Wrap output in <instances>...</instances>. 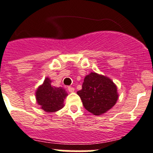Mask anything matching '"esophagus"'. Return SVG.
Wrapping results in <instances>:
<instances>
[{
	"label": "esophagus",
	"mask_w": 153,
	"mask_h": 153,
	"mask_svg": "<svg viewBox=\"0 0 153 153\" xmlns=\"http://www.w3.org/2000/svg\"><path fill=\"white\" fill-rule=\"evenodd\" d=\"M67 90H68V91L70 92V93H73V92H74L75 89H74V87H72V86H68V87H67Z\"/></svg>",
	"instance_id": "esophagus-1"
}]
</instances>
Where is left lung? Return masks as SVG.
Returning a JSON list of instances; mask_svg holds the SVG:
<instances>
[{
  "instance_id": "1",
  "label": "left lung",
  "mask_w": 153,
  "mask_h": 153,
  "mask_svg": "<svg viewBox=\"0 0 153 153\" xmlns=\"http://www.w3.org/2000/svg\"><path fill=\"white\" fill-rule=\"evenodd\" d=\"M85 109L93 115L105 113L114 106L118 94L116 85L106 76L91 73L85 77L77 92Z\"/></svg>"
}]
</instances>
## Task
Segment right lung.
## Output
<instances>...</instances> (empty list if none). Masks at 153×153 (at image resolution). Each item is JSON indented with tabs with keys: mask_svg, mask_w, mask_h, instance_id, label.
<instances>
[{
	"mask_svg": "<svg viewBox=\"0 0 153 153\" xmlns=\"http://www.w3.org/2000/svg\"><path fill=\"white\" fill-rule=\"evenodd\" d=\"M67 96L62 87H55L51 85V80L46 78L43 85L37 89L36 97L37 102L44 111L56 112L63 106V100Z\"/></svg>",
	"mask_w": 153,
	"mask_h": 153,
	"instance_id": "right-lung-1",
	"label": "right lung"
}]
</instances>
